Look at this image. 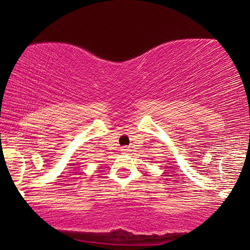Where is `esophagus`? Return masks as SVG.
<instances>
[{"label":"esophagus","instance_id":"esophagus-1","mask_svg":"<svg viewBox=\"0 0 250 250\" xmlns=\"http://www.w3.org/2000/svg\"><path fill=\"white\" fill-rule=\"evenodd\" d=\"M122 151H125V152L129 151V147L128 146H124V147H122Z\"/></svg>","mask_w":250,"mask_h":250}]
</instances>
